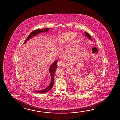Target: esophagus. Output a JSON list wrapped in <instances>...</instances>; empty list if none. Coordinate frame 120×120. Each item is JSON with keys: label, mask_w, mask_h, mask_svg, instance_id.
Returning <instances> with one entry per match:
<instances>
[{"label": "esophagus", "mask_w": 120, "mask_h": 120, "mask_svg": "<svg viewBox=\"0 0 120 120\" xmlns=\"http://www.w3.org/2000/svg\"><path fill=\"white\" fill-rule=\"evenodd\" d=\"M58 66H61L64 64V62L62 61H59L58 62Z\"/></svg>", "instance_id": "esophagus-1"}]
</instances>
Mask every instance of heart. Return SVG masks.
<instances>
[{"label": "heart", "mask_w": 120, "mask_h": 120, "mask_svg": "<svg viewBox=\"0 0 120 120\" xmlns=\"http://www.w3.org/2000/svg\"><path fill=\"white\" fill-rule=\"evenodd\" d=\"M77 35L75 32L68 31L57 36L54 40V43L57 45L61 46L70 42L73 39H75Z\"/></svg>", "instance_id": "1"}]
</instances>
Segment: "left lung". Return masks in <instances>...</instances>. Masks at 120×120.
<instances>
[{"mask_svg": "<svg viewBox=\"0 0 120 120\" xmlns=\"http://www.w3.org/2000/svg\"><path fill=\"white\" fill-rule=\"evenodd\" d=\"M84 33H85V36H86V37L88 39H89V40H90V41H92V39H91V37L90 36V35L89 34L87 33V32H86V31H85V32H84Z\"/></svg>", "mask_w": 120, "mask_h": 120, "instance_id": "obj_1", "label": "left lung"}]
</instances>
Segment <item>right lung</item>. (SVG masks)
Listing matches in <instances>:
<instances>
[{"instance_id": "add662e5", "label": "right lung", "mask_w": 120, "mask_h": 120, "mask_svg": "<svg viewBox=\"0 0 120 120\" xmlns=\"http://www.w3.org/2000/svg\"><path fill=\"white\" fill-rule=\"evenodd\" d=\"M49 29H50L49 28H45V29H39V30H34L31 33H30V34L28 36V37L26 38V40L25 41L24 44L26 43L27 42V41L30 39H31V38H33V37L36 36V35L38 34H40L43 32H48ZM57 61L56 60L50 66V67H49V72L51 76V82L49 84V85L48 86V87H46L45 89H43L42 90H34L35 92H36L37 93H40V94H43L49 91L52 88L54 84V75L56 69L57 68Z\"/></svg>"}]
</instances>
